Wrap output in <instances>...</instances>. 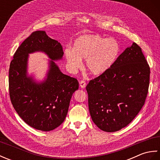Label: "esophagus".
Instances as JSON below:
<instances>
[{"label":"esophagus","mask_w":160,"mask_h":160,"mask_svg":"<svg viewBox=\"0 0 160 160\" xmlns=\"http://www.w3.org/2000/svg\"><path fill=\"white\" fill-rule=\"evenodd\" d=\"M86 85H87V84H86L85 81L81 80L80 82V87L81 88H82V89H84V88L86 87Z\"/></svg>","instance_id":"1"}]
</instances>
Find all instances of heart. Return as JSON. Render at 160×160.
Instances as JSON below:
<instances>
[{
  "mask_svg": "<svg viewBox=\"0 0 160 160\" xmlns=\"http://www.w3.org/2000/svg\"><path fill=\"white\" fill-rule=\"evenodd\" d=\"M120 52V46L113 38L98 34H84L78 38L73 49L67 47L64 56L70 69L76 71L86 60L87 69L95 76H99L110 69Z\"/></svg>",
  "mask_w": 160,
  "mask_h": 160,
  "instance_id": "heart-1",
  "label": "heart"
}]
</instances>
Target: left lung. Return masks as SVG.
Instances as JSON below:
<instances>
[{"instance_id":"left-lung-1","label":"left lung","mask_w":160,"mask_h":160,"mask_svg":"<svg viewBox=\"0 0 160 160\" xmlns=\"http://www.w3.org/2000/svg\"><path fill=\"white\" fill-rule=\"evenodd\" d=\"M149 79L150 67L142 49L133 42L107 72L87 84L89 109L95 124L106 132L127 127L144 106Z\"/></svg>"}]
</instances>
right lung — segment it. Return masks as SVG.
<instances>
[{
	"label": "right lung",
	"mask_w": 160,
	"mask_h": 160,
	"mask_svg": "<svg viewBox=\"0 0 160 160\" xmlns=\"http://www.w3.org/2000/svg\"><path fill=\"white\" fill-rule=\"evenodd\" d=\"M40 51L50 59L46 78L36 82L28 76V54ZM61 44L45 31L33 32L16 50L9 70V96L13 108L25 123L37 130L49 131L62 123L73 93L78 89L76 78L61 72L54 61L62 58Z\"/></svg>",
	"instance_id": "add662e5"
}]
</instances>
